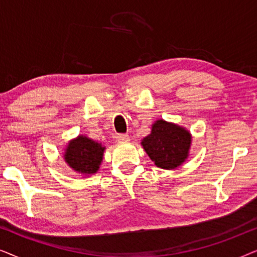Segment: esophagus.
<instances>
[{"label": "esophagus", "mask_w": 257, "mask_h": 257, "mask_svg": "<svg viewBox=\"0 0 257 257\" xmlns=\"http://www.w3.org/2000/svg\"><path fill=\"white\" fill-rule=\"evenodd\" d=\"M115 139H117L118 143H125L130 139V137L127 135H118L117 137H115Z\"/></svg>", "instance_id": "34e87169"}]
</instances>
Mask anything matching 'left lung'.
<instances>
[{
	"label": "left lung",
	"instance_id": "left-lung-1",
	"mask_svg": "<svg viewBox=\"0 0 257 257\" xmlns=\"http://www.w3.org/2000/svg\"><path fill=\"white\" fill-rule=\"evenodd\" d=\"M142 146L157 167L175 170L187 160L192 135L184 126L158 119L150 135L142 139Z\"/></svg>",
	"mask_w": 257,
	"mask_h": 257
}]
</instances>
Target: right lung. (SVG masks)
<instances>
[{
	"mask_svg": "<svg viewBox=\"0 0 257 257\" xmlns=\"http://www.w3.org/2000/svg\"><path fill=\"white\" fill-rule=\"evenodd\" d=\"M104 151L101 143L79 135L66 144L63 158L73 172L86 178L99 171Z\"/></svg>",
	"mask_w": 257,
	"mask_h": 257,
	"instance_id": "obj_1",
	"label": "right lung"
}]
</instances>
